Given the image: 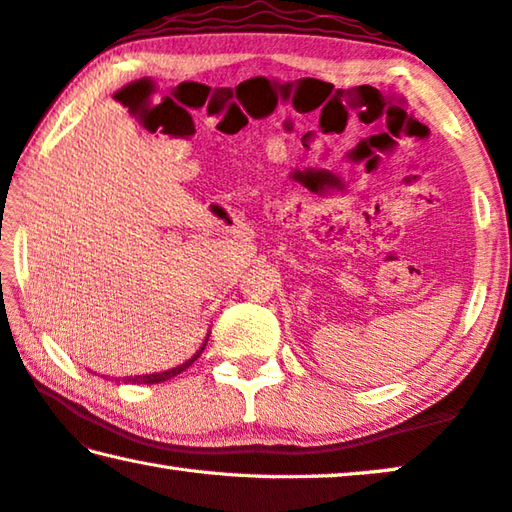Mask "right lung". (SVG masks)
<instances>
[{
  "label": "right lung",
  "mask_w": 512,
  "mask_h": 512,
  "mask_svg": "<svg viewBox=\"0 0 512 512\" xmlns=\"http://www.w3.org/2000/svg\"><path fill=\"white\" fill-rule=\"evenodd\" d=\"M205 346H207V344H202L200 351H198L196 355H193V358H191L189 362L180 364V367H175V369H168V371H161V373H150V376H134V378H125V380H127V383H143V385H152V383H161V380H168V378H173V376H177V373H180V371L189 369L191 364L200 358V353L205 351Z\"/></svg>",
  "instance_id": "obj_1"
}]
</instances>
